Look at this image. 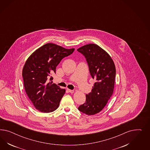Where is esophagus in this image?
Returning <instances> with one entry per match:
<instances>
[{"label":"esophagus","mask_w":150,"mask_h":150,"mask_svg":"<svg viewBox=\"0 0 150 150\" xmlns=\"http://www.w3.org/2000/svg\"><path fill=\"white\" fill-rule=\"evenodd\" d=\"M67 90H68V91L69 92H70V93H71L74 92V90H70V89H67Z\"/></svg>","instance_id":"1"}]
</instances>
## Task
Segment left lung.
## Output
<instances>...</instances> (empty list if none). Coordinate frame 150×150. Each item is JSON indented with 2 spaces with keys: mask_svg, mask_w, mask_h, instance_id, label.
Listing matches in <instances>:
<instances>
[{
  "mask_svg": "<svg viewBox=\"0 0 150 150\" xmlns=\"http://www.w3.org/2000/svg\"><path fill=\"white\" fill-rule=\"evenodd\" d=\"M77 50L86 58L90 75L96 80L92 92L86 95V102L78 109L83 113L94 115L103 109L113 94L115 65L109 55L95 44L83 45Z\"/></svg>",
  "mask_w": 150,
  "mask_h": 150,
  "instance_id": "left-lung-1",
  "label": "left lung"
}]
</instances>
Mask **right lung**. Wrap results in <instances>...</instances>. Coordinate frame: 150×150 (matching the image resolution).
Instances as JSON below:
<instances>
[{
	"mask_svg": "<svg viewBox=\"0 0 150 150\" xmlns=\"http://www.w3.org/2000/svg\"><path fill=\"white\" fill-rule=\"evenodd\" d=\"M74 50L47 43L27 59L23 70V84L29 99L37 110L49 113L58 107L65 90L52 83L51 75L55 73L60 61Z\"/></svg>",
	"mask_w": 150,
	"mask_h": 150,
	"instance_id": "add662e5",
	"label": "right lung"
}]
</instances>
